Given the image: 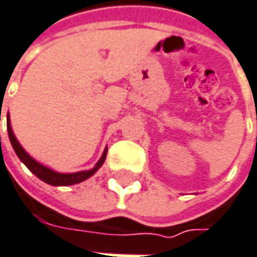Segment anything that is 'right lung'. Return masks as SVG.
Segmentation results:
<instances>
[{
	"label": "right lung",
	"instance_id": "1",
	"mask_svg": "<svg viewBox=\"0 0 257 257\" xmlns=\"http://www.w3.org/2000/svg\"><path fill=\"white\" fill-rule=\"evenodd\" d=\"M7 129H8V137H10V141H11V145H13L17 156L20 158V161L37 178H40L41 181H44L45 183H48V185H52V186H69V185H75V183L84 182L85 179L91 178L93 173L96 172L102 165H103L105 158H106V152H108V148H105V151H103V154L99 158V161L89 171H81V172L75 173H59L52 171V169H49L47 166H44V165H41L40 162H37L34 158H31V156L25 152V149L20 145V142L17 141V138L14 135L13 128H11V122H10V115L7 116Z\"/></svg>",
	"mask_w": 257,
	"mask_h": 257
}]
</instances>
